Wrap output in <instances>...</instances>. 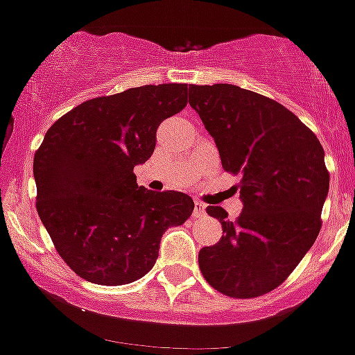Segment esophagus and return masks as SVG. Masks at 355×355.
I'll use <instances>...</instances> for the list:
<instances>
[{
  "label": "esophagus",
  "mask_w": 355,
  "mask_h": 355,
  "mask_svg": "<svg viewBox=\"0 0 355 355\" xmlns=\"http://www.w3.org/2000/svg\"><path fill=\"white\" fill-rule=\"evenodd\" d=\"M203 214H205V205H203L202 202H198V200H196V202H195V210H193V216H195V217H202Z\"/></svg>",
  "instance_id": "34e87169"
}]
</instances>
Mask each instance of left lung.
I'll list each match as a JSON object with an SVG mask.
<instances>
[{
  "instance_id": "obj_1",
  "label": "left lung",
  "mask_w": 355,
  "mask_h": 355,
  "mask_svg": "<svg viewBox=\"0 0 355 355\" xmlns=\"http://www.w3.org/2000/svg\"><path fill=\"white\" fill-rule=\"evenodd\" d=\"M189 105L216 141L223 169L241 174L243 202L236 220L223 207H207L223 236L200 250V271L223 295H266L292 275L321 230L329 188L324 150L293 112L264 94L191 84Z\"/></svg>"
}]
</instances>
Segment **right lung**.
Returning a JSON list of instances; mask_svg holds the SVG:
<instances>
[{
	"instance_id": "right-lung-1",
	"label": "right lung",
	"mask_w": 355,
	"mask_h": 355,
	"mask_svg": "<svg viewBox=\"0 0 355 355\" xmlns=\"http://www.w3.org/2000/svg\"><path fill=\"white\" fill-rule=\"evenodd\" d=\"M188 103V84H146L77 105L34 155L36 209L65 264L83 279L119 286L155 266L167 227L191 216V196L136 182L157 128Z\"/></svg>"
}]
</instances>
